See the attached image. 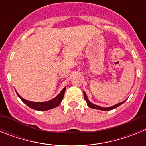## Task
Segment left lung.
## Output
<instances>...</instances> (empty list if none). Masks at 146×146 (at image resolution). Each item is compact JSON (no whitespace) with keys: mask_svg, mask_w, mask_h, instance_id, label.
<instances>
[{"mask_svg":"<svg viewBox=\"0 0 146 146\" xmlns=\"http://www.w3.org/2000/svg\"><path fill=\"white\" fill-rule=\"evenodd\" d=\"M83 94H84V98H85V100L86 101V102H87V104L88 106L89 107V108H93V109H96V110H104V111H108V110H113L115 109V108H118V106H120L121 104H123V102H124L125 101L122 102H120L118 103V104H115V105H113V106L112 107H110V108H102V107H100V106H98V105H96V104H93V103H91V102H89L87 96H86V94L85 92H83Z\"/></svg>","mask_w":146,"mask_h":146,"instance_id":"1","label":"left lung"}]
</instances>
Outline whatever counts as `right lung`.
<instances>
[{"instance_id": "right-lung-1", "label": "right lung", "mask_w": 146, "mask_h": 146, "mask_svg": "<svg viewBox=\"0 0 146 146\" xmlns=\"http://www.w3.org/2000/svg\"><path fill=\"white\" fill-rule=\"evenodd\" d=\"M66 91V87L64 88V89L60 91V94L58 95L56 97H55L54 99H51L50 101L47 102H30L26 100V99H23L21 96H20V94H18L16 91L17 96H19L20 99L23 102L25 103L26 105H28L29 108H32L33 110H39V111H45V110H48L52 109V108H55L56 107H58L59 104L61 102L62 99L64 98V93Z\"/></svg>"}]
</instances>
